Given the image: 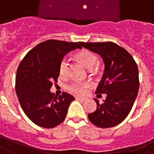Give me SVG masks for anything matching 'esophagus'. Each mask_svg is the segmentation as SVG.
<instances>
[{
    "mask_svg": "<svg viewBox=\"0 0 154 154\" xmlns=\"http://www.w3.org/2000/svg\"><path fill=\"white\" fill-rule=\"evenodd\" d=\"M75 98H76V100H77V101H81V102H84L85 100H86L85 98H83V97H76Z\"/></svg>",
    "mask_w": 154,
    "mask_h": 154,
    "instance_id": "obj_1",
    "label": "esophagus"
}]
</instances>
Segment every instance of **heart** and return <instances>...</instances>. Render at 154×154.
I'll return each instance as SVG.
<instances>
[{"label":"heart","mask_w":154,"mask_h":154,"mask_svg":"<svg viewBox=\"0 0 154 154\" xmlns=\"http://www.w3.org/2000/svg\"><path fill=\"white\" fill-rule=\"evenodd\" d=\"M75 57L82 64H83L86 67H88V69H92V66L95 65L97 60V56L92 51L87 50V49H82L81 51H77L75 55ZM59 73L62 77H66L68 73V62L66 58L62 59L60 62ZM89 87H90V84L88 82H74L67 86V90L72 94L82 96L84 95L87 92Z\"/></svg>","instance_id":"1"}]
</instances>
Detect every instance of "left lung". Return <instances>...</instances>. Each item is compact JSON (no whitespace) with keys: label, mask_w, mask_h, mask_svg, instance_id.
Instances as JSON below:
<instances>
[{"label":"left lung","mask_w":154,"mask_h":154,"mask_svg":"<svg viewBox=\"0 0 154 154\" xmlns=\"http://www.w3.org/2000/svg\"><path fill=\"white\" fill-rule=\"evenodd\" d=\"M81 45L103 57L105 69L96 90L97 96L106 93L105 102L97 99V109L88 114L92 124L98 128H112L127 118L133 106L139 88L138 69L128 51L112 42H81Z\"/></svg>","instance_id":"obj_1"}]
</instances>
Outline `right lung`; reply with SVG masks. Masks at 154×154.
Segmentation results:
<instances>
[{
    "instance_id": "obj_1",
    "label": "right lung",
    "mask_w": 154,
    "mask_h": 154,
    "mask_svg": "<svg viewBox=\"0 0 154 154\" xmlns=\"http://www.w3.org/2000/svg\"><path fill=\"white\" fill-rule=\"evenodd\" d=\"M82 48L81 42L47 40L29 51L19 64L16 92L22 110L36 125L53 128L66 118L74 97L63 92L59 97L50 92L59 77V65L72 50Z\"/></svg>"
}]
</instances>
